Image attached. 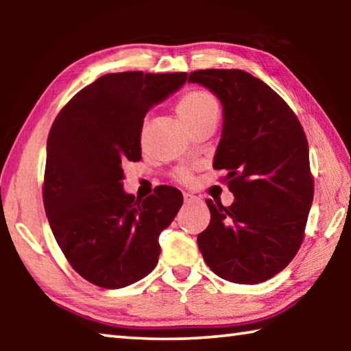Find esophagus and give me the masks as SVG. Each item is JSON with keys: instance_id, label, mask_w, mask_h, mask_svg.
I'll return each mask as SVG.
<instances>
[{"instance_id": "obj_1", "label": "esophagus", "mask_w": 351, "mask_h": 351, "mask_svg": "<svg viewBox=\"0 0 351 351\" xmlns=\"http://www.w3.org/2000/svg\"><path fill=\"white\" fill-rule=\"evenodd\" d=\"M195 199H197L195 195H190L187 192H184V201H186V203H192V201H195Z\"/></svg>"}]
</instances>
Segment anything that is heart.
<instances>
[{
    "label": "heart",
    "instance_id": "obj_1",
    "mask_svg": "<svg viewBox=\"0 0 351 351\" xmlns=\"http://www.w3.org/2000/svg\"><path fill=\"white\" fill-rule=\"evenodd\" d=\"M178 112H180V117L186 123H192L198 119L204 117L210 112H218V104L215 97L212 94L206 91H190L178 104ZM178 178L181 181H189L190 173L186 170H182L178 173Z\"/></svg>",
    "mask_w": 351,
    "mask_h": 351
}]
</instances>
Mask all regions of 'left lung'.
Here are the masks:
<instances>
[{
	"label": "left lung",
	"instance_id": "1",
	"mask_svg": "<svg viewBox=\"0 0 351 351\" xmlns=\"http://www.w3.org/2000/svg\"><path fill=\"white\" fill-rule=\"evenodd\" d=\"M223 105L213 169L226 170L234 203L207 199L210 223L198 235L207 266L224 280L255 285L288 266L304 240L313 204L310 152L300 122L265 82L241 69L189 75Z\"/></svg>",
	"mask_w": 351,
	"mask_h": 351
}]
</instances>
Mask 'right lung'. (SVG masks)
Listing matches in <instances>:
<instances>
[{"label":"right lung","mask_w":351,"mask_h":351,"mask_svg":"<svg viewBox=\"0 0 351 351\" xmlns=\"http://www.w3.org/2000/svg\"><path fill=\"white\" fill-rule=\"evenodd\" d=\"M186 80V73L106 74L77 93L52 123L46 217L71 266L97 287L123 288L150 274L159 234L181 209L182 193L170 186L134 199L123 190L122 165L141 161L148 110Z\"/></svg>","instance_id":"obj_1"}]
</instances>
